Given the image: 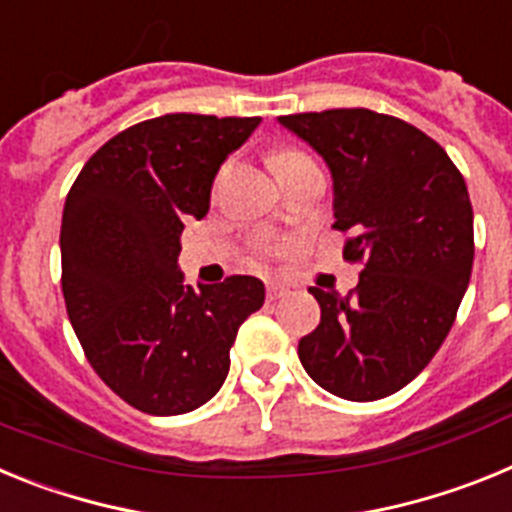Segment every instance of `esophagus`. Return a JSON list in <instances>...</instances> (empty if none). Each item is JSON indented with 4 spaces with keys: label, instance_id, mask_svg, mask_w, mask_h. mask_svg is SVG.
Here are the masks:
<instances>
[{
    "label": "esophagus",
    "instance_id": "1",
    "mask_svg": "<svg viewBox=\"0 0 512 512\" xmlns=\"http://www.w3.org/2000/svg\"><path fill=\"white\" fill-rule=\"evenodd\" d=\"M287 292H289L287 284L277 282V279H271V282H266V297H269L271 302L279 300V297H284V295H287Z\"/></svg>",
    "mask_w": 512,
    "mask_h": 512
}]
</instances>
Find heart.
Returning a JSON list of instances; mask_svg holds the SVG:
<instances>
[{
  "label": "heart",
  "instance_id": "b5f03b06",
  "mask_svg": "<svg viewBox=\"0 0 512 512\" xmlns=\"http://www.w3.org/2000/svg\"><path fill=\"white\" fill-rule=\"evenodd\" d=\"M307 158L310 156H305L302 151H295V148H279V151L271 153L269 164H271V169H274V174H282L284 169L300 164V161H307Z\"/></svg>",
  "mask_w": 512,
  "mask_h": 512
}]
</instances>
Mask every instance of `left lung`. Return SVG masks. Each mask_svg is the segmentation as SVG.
Masks as SVG:
<instances>
[{"mask_svg": "<svg viewBox=\"0 0 512 512\" xmlns=\"http://www.w3.org/2000/svg\"><path fill=\"white\" fill-rule=\"evenodd\" d=\"M279 125L323 156L333 228L361 261L354 292L310 287L320 325L297 346L330 395L372 402L423 372L454 325L474 261L467 184L449 153L405 120L354 110L302 112Z\"/></svg>", "mask_w": 512, "mask_h": 512, "instance_id": "obj_1", "label": "left lung"}]
</instances>
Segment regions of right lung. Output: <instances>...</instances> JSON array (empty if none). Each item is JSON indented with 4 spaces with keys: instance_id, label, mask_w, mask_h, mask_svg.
<instances>
[{
    "instance_id": "right-lung-1",
    "label": "right lung",
    "mask_w": 512,
    "mask_h": 512,
    "mask_svg": "<svg viewBox=\"0 0 512 512\" xmlns=\"http://www.w3.org/2000/svg\"><path fill=\"white\" fill-rule=\"evenodd\" d=\"M261 117L176 115L110 138L76 176L61 223L66 312L94 372L148 415H182L223 387L230 346L264 282L200 292L179 271L184 223L207 215L217 169Z\"/></svg>"
}]
</instances>
